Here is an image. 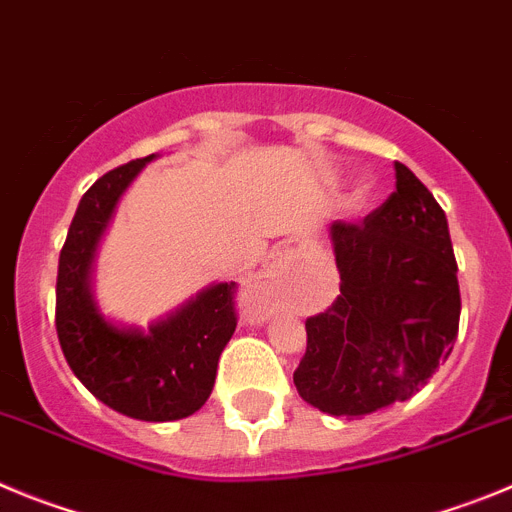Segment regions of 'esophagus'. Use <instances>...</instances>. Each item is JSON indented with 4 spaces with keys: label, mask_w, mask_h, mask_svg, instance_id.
Instances as JSON below:
<instances>
[{
    "label": "esophagus",
    "mask_w": 512,
    "mask_h": 512,
    "mask_svg": "<svg viewBox=\"0 0 512 512\" xmlns=\"http://www.w3.org/2000/svg\"><path fill=\"white\" fill-rule=\"evenodd\" d=\"M278 260H280V262H285V260H290V252H283V255H280V257H278Z\"/></svg>",
    "instance_id": "34e87169"
}]
</instances>
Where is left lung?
Segmentation results:
<instances>
[{
	"mask_svg": "<svg viewBox=\"0 0 512 512\" xmlns=\"http://www.w3.org/2000/svg\"><path fill=\"white\" fill-rule=\"evenodd\" d=\"M339 296L306 319L298 395L331 416L403 403L451 354L459 331L457 260L446 214L395 160V191L362 222L331 224Z\"/></svg>",
	"mask_w": 512,
	"mask_h": 512,
	"instance_id": "obj_1",
	"label": "left lung"
}]
</instances>
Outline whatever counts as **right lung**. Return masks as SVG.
Segmentation results:
<instances>
[{"label": "right lung", "instance_id": "1", "mask_svg": "<svg viewBox=\"0 0 512 512\" xmlns=\"http://www.w3.org/2000/svg\"><path fill=\"white\" fill-rule=\"evenodd\" d=\"M155 155L109 170L78 204L55 280V331L73 375L104 405L140 421H178L211 395L219 354L237 329V283H219L150 334L104 321L89 267L119 193Z\"/></svg>", "mask_w": 512, "mask_h": 512}]
</instances>
